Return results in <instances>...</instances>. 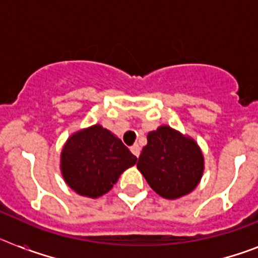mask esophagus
Listing matches in <instances>:
<instances>
[{
  "label": "esophagus",
  "instance_id": "esophagus-1",
  "mask_svg": "<svg viewBox=\"0 0 258 258\" xmlns=\"http://www.w3.org/2000/svg\"><path fill=\"white\" fill-rule=\"evenodd\" d=\"M131 151L133 152L134 156H137V157L140 156V154H141V147H140V145H137V143H136V145L132 146V147H131Z\"/></svg>",
  "mask_w": 258,
  "mask_h": 258
}]
</instances>
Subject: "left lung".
Segmentation results:
<instances>
[{
  "instance_id": "1",
  "label": "left lung",
  "mask_w": 258,
  "mask_h": 258,
  "mask_svg": "<svg viewBox=\"0 0 258 258\" xmlns=\"http://www.w3.org/2000/svg\"><path fill=\"white\" fill-rule=\"evenodd\" d=\"M152 190L165 199H177L197 187L204 169V159L190 138L160 126L147 136L137 163Z\"/></svg>"
}]
</instances>
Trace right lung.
I'll return each instance as SVG.
<instances>
[{"mask_svg": "<svg viewBox=\"0 0 258 258\" xmlns=\"http://www.w3.org/2000/svg\"><path fill=\"white\" fill-rule=\"evenodd\" d=\"M137 163L126 146L101 125L77 132L61 151V174L83 197L108 192L120 174Z\"/></svg>", "mask_w": 258, "mask_h": 258, "instance_id": "add662e5", "label": "right lung"}]
</instances>
